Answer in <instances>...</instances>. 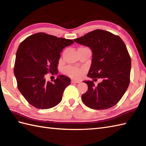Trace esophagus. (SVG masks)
<instances>
[{
    "instance_id": "1",
    "label": "esophagus",
    "mask_w": 146,
    "mask_h": 146,
    "mask_svg": "<svg viewBox=\"0 0 146 146\" xmlns=\"http://www.w3.org/2000/svg\"><path fill=\"white\" fill-rule=\"evenodd\" d=\"M71 83H80V82L77 81V80H71Z\"/></svg>"
}]
</instances>
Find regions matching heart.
Listing matches in <instances>:
<instances>
[{
    "label": "heart",
    "mask_w": 146,
    "mask_h": 146,
    "mask_svg": "<svg viewBox=\"0 0 146 146\" xmlns=\"http://www.w3.org/2000/svg\"><path fill=\"white\" fill-rule=\"evenodd\" d=\"M64 73L66 75L71 77V78L77 79L81 78L83 73H84V71L76 67L68 66L65 68Z\"/></svg>",
    "instance_id": "1"
}]
</instances>
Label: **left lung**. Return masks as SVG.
I'll use <instances>...</instances> for the list:
<instances>
[{"instance_id": "8db88e82", "label": "left lung", "mask_w": 146, "mask_h": 146, "mask_svg": "<svg viewBox=\"0 0 146 146\" xmlns=\"http://www.w3.org/2000/svg\"><path fill=\"white\" fill-rule=\"evenodd\" d=\"M92 49L91 67L87 76L102 82L97 86L93 81H84L88 90L82 95L83 103L95 110L107 109L115 105L130 83L131 59L119 36L102 29H96L74 39Z\"/></svg>"}]
</instances>
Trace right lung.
<instances>
[{"label": "right lung", "instance_id": "right-lung-1", "mask_svg": "<svg viewBox=\"0 0 146 146\" xmlns=\"http://www.w3.org/2000/svg\"><path fill=\"white\" fill-rule=\"evenodd\" d=\"M73 43V40L38 33L20 44L14 72L19 90L33 107L48 109L60 103L70 78L59 75L50 82L46 81L45 76L48 73L57 75L60 52Z\"/></svg>", "mask_w": 146, "mask_h": 146}]
</instances>
